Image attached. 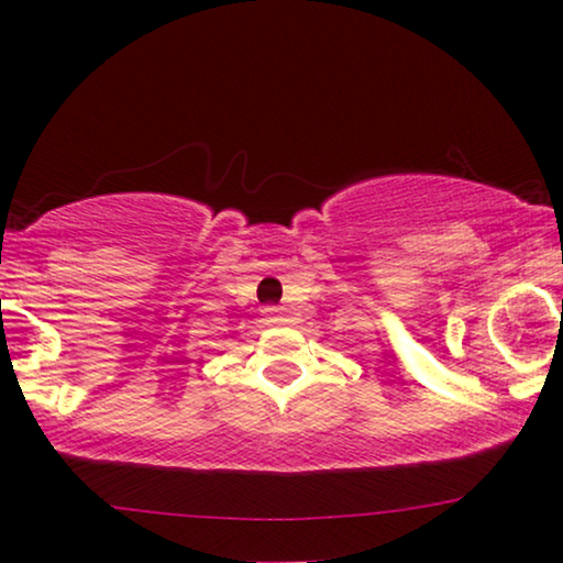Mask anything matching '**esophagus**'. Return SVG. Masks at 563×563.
Listing matches in <instances>:
<instances>
[{
	"mask_svg": "<svg viewBox=\"0 0 563 563\" xmlns=\"http://www.w3.org/2000/svg\"><path fill=\"white\" fill-rule=\"evenodd\" d=\"M262 313H265V319L269 321V324H277V321H283V309H277V306H265L262 309Z\"/></svg>",
	"mask_w": 563,
	"mask_h": 563,
	"instance_id": "esophagus-1",
	"label": "esophagus"
}]
</instances>
